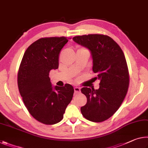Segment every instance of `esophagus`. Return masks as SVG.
<instances>
[{
    "mask_svg": "<svg viewBox=\"0 0 148 148\" xmlns=\"http://www.w3.org/2000/svg\"><path fill=\"white\" fill-rule=\"evenodd\" d=\"M74 93H80V88H78V87H74Z\"/></svg>",
    "mask_w": 148,
    "mask_h": 148,
    "instance_id": "34e87169",
    "label": "esophagus"
}]
</instances>
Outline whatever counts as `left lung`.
I'll list each match as a JSON object with an SVG mask.
<instances>
[{"label": "left lung", "mask_w": 148, "mask_h": 148, "mask_svg": "<svg viewBox=\"0 0 148 148\" xmlns=\"http://www.w3.org/2000/svg\"><path fill=\"white\" fill-rule=\"evenodd\" d=\"M73 40L90 51L93 71L100 80L98 90L82 88L87 97L86 104L81 107L82 114L95 123L106 121L119 109L128 91L129 73L125 55L120 46L105 35L78 36Z\"/></svg>", "instance_id": "left-lung-1"}]
</instances>
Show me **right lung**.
<instances>
[{"mask_svg":"<svg viewBox=\"0 0 148 148\" xmlns=\"http://www.w3.org/2000/svg\"><path fill=\"white\" fill-rule=\"evenodd\" d=\"M69 41L65 37H43L28 47L18 73V86L27 111L45 125H55L62 120L72 99L70 84L53 87L49 72L58 68L59 53Z\"/></svg>","mask_w":148,"mask_h":148,"instance_id":"add662e5","label":"right lung"}]
</instances>
